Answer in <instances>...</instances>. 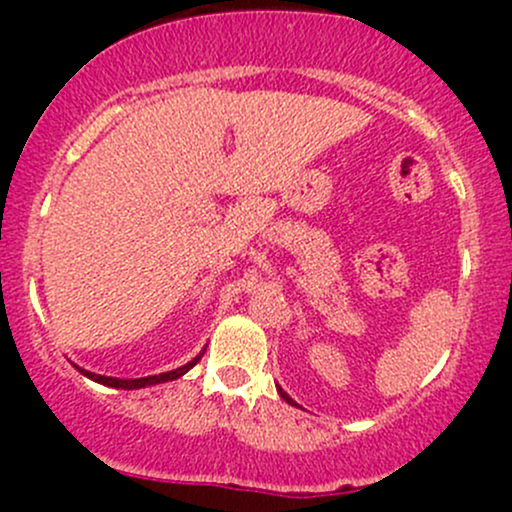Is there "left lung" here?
Returning a JSON list of instances; mask_svg holds the SVG:
<instances>
[{
    "instance_id": "1",
    "label": "left lung",
    "mask_w": 512,
    "mask_h": 512,
    "mask_svg": "<svg viewBox=\"0 0 512 512\" xmlns=\"http://www.w3.org/2000/svg\"><path fill=\"white\" fill-rule=\"evenodd\" d=\"M276 392H279V395H281V399H286V402H289V404H296V402H293V399H291L289 395H286V392H284V390H281V387H279V385H276Z\"/></svg>"
}]
</instances>
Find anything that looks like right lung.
Wrapping results in <instances>:
<instances>
[{
	"instance_id": "right-lung-1",
	"label": "right lung",
	"mask_w": 512,
	"mask_h": 512,
	"mask_svg": "<svg viewBox=\"0 0 512 512\" xmlns=\"http://www.w3.org/2000/svg\"><path fill=\"white\" fill-rule=\"evenodd\" d=\"M204 351H199V354L192 358L190 363H185V366L175 368V370H168V373H158V375H146V378H110V375H96L91 373V370H84L79 368L81 375H86V378H91L93 383H101V385H108V387H117V390H142V387H149V385H161V383H168V380H178L180 375H185L187 370L195 368L197 361L202 358Z\"/></svg>"
}]
</instances>
